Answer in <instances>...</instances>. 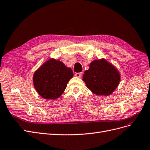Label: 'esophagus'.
<instances>
[{
	"mask_svg": "<svg viewBox=\"0 0 150 150\" xmlns=\"http://www.w3.org/2000/svg\"><path fill=\"white\" fill-rule=\"evenodd\" d=\"M82 75V73L81 72H80V73H76L75 74V76L76 77H79V78H80V77H81V76Z\"/></svg>",
	"mask_w": 150,
	"mask_h": 150,
	"instance_id": "1",
	"label": "esophagus"
}]
</instances>
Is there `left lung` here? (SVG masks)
<instances>
[{"mask_svg": "<svg viewBox=\"0 0 150 150\" xmlns=\"http://www.w3.org/2000/svg\"><path fill=\"white\" fill-rule=\"evenodd\" d=\"M83 80L94 94L107 96L117 88L120 75L112 64L102 59L91 63L89 69L84 72Z\"/></svg>", "mask_w": 150, "mask_h": 150, "instance_id": "obj_1", "label": "left lung"}]
</instances>
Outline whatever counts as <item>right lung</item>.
Listing matches in <instances>:
<instances>
[{
  "label": "right lung",
  "instance_id": "add662e5",
  "mask_svg": "<svg viewBox=\"0 0 150 150\" xmlns=\"http://www.w3.org/2000/svg\"><path fill=\"white\" fill-rule=\"evenodd\" d=\"M74 74L64 63L51 59L35 71L33 85L37 93L45 99L55 100L65 91Z\"/></svg>",
  "mask_w": 150,
  "mask_h": 150
}]
</instances>
